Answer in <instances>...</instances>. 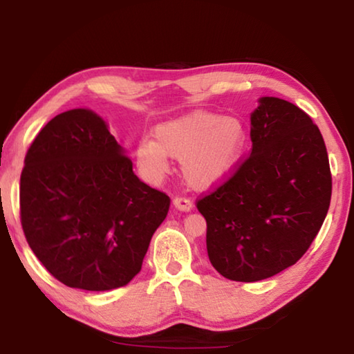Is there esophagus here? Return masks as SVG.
<instances>
[{
	"label": "esophagus",
	"mask_w": 354,
	"mask_h": 354,
	"mask_svg": "<svg viewBox=\"0 0 354 354\" xmlns=\"http://www.w3.org/2000/svg\"><path fill=\"white\" fill-rule=\"evenodd\" d=\"M173 206L179 209V211H190L192 206H194V203H192L190 198H185V196L178 195L173 198Z\"/></svg>",
	"instance_id": "obj_1"
}]
</instances>
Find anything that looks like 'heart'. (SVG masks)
Returning <instances> with one entry per match:
<instances>
[{
  "label": "heart",
  "instance_id": "b5f03b06",
  "mask_svg": "<svg viewBox=\"0 0 354 354\" xmlns=\"http://www.w3.org/2000/svg\"><path fill=\"white\" fill-rule=\"evenodd\" d=\"M153 139L142 140L136 153L145 175H165L171 158L181 160L183 176L192 187L206 189L221 181L237 162L245 129L236 117L192 111L158 124Z\"/></svg>",
  "mask_w": 354,
  "mask_h": 354
}]
</instances>
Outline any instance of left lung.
<instances>
[{"instance_id": "8db88e82", "label": "left lung", "mask_w": 354, "mask_h": 354, "mask_svg": "<svg viewBox=\"0 0 354 354\" xmlns=\"http://www.w3.org/2000/svg\"><path fill=\"white\" fill-rule=\"evenodd\" d=\"M251 113V153L196 200L206 218L209 261L241 283L267 279L309 250L331 201L320 129L286 100L263 97Z\"/></svg>"}]
</instances>
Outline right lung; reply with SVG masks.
<instances>
[{
	"instance_id": "right-lung-1",
	"label": "right lung",
	"mask_w": 354,
	"mask_h": 354,
	"mask_svg": "<svg viewBox=\"0 0 354 354\" xmlns=\"http://www.w3.org/2000/svg\"><path fill=\"white\" fill-rule=\"evenodd\" d=\"M169 209L170 196L134 175L133 160L92 111L59 113L28 149L21 227L41 266L65 286H127Z\"/></svg>"
}]
</instances>
